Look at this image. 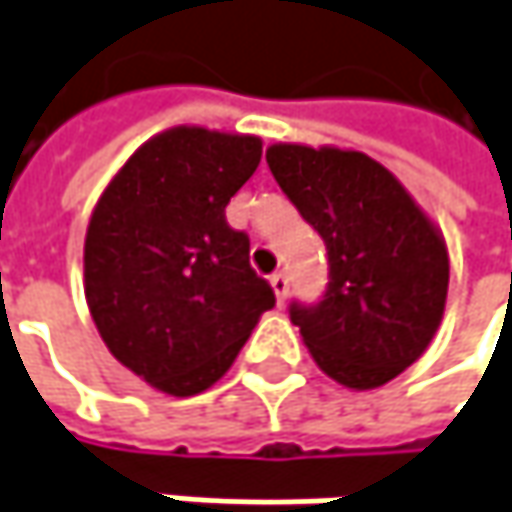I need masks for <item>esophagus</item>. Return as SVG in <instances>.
<instances>
[{
	"mask_svg": "<svg viewBox=\"0 0 512 512\" xmlns=\"http://www.w3.org/2000/svg\"><path fill=\"white\" fill-rule=\"evenodd\" d=\"M269 284H272V289H275V298H278V304H284L286 292H289V278H286L284 272H275V275L269 278Z\"/></svg>",
	"mask_w": 512,
	"mask_h": 512,
	"instance_id": "obj_1",
	"label": "esophagus"
}]
</instances>
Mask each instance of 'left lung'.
<instances>
[{
	"mask_svg": "<svg viewBox=\"0 0 512 512\" xmlns=\"http://www.w3.org/2000/svg\"><path fill=\"white\" fill-rule=\"evenodd\" d=\"M266 162L327 246V289L316 304L292 301V324L336 382L356 391L385 385L429 347L443 318V237L365 153L272 144Z\"/></svg>",
	"mask_w": 512,
	"mask_h": 512,
	"instance_id": "left-lung-1",
	"label": "left lung"
}]
</instances>
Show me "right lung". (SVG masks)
<instances>
[{"instance_id": "1", "label": "right lung", "mask_w": 512, "mask_h": 512, "mask_svg": "<svg viewBox=\"0 0 512 512\" xmlns=\"http://www.w3.org/2000/svg\"><path fill=\"white\" fill-rule=\"evenodd\" d=\"M260 153L255 136L173 127L138 147L92 211L89 313L109 353L165 394L211 388L275 307L249 234L226 220Z\"/></svg>"}]
</instances>
